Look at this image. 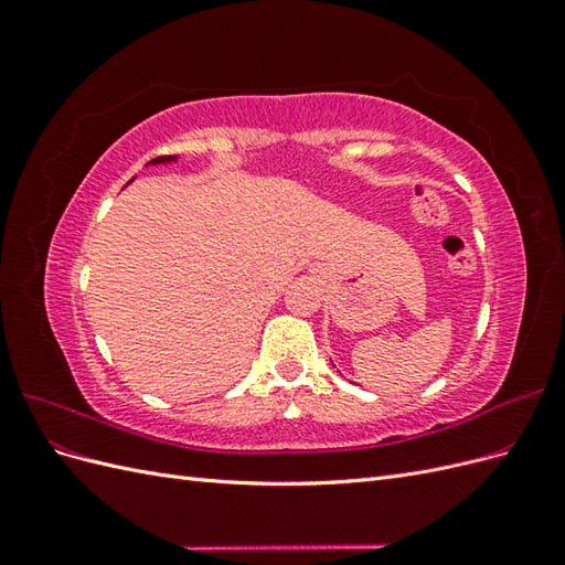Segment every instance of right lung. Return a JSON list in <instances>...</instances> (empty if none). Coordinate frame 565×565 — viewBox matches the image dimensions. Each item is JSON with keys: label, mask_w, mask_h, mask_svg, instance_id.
I'll return each mask as SVG.
<instances>
[{"label": "right lung", "mask_w": 565, "mask_h": 565, "mask_svg": "<svg viewBox=\"0 0 565 565\" xmlns=\"http://www.w3.org/2000/svg\"><path fill=\"white\" fill-rule=\"evenodd\" d=\"M172 162H177V156H162V158L150 160L148 167H150V164H172Z\"/></svg>", "instance_id": "right-lung-1"}]
</instances>
